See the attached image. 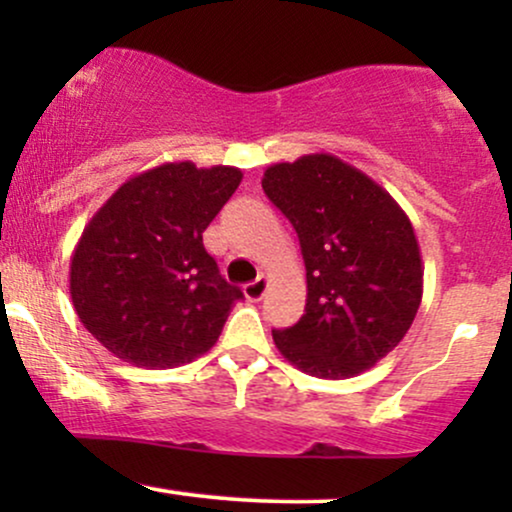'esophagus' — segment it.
<instances>
[{
	"label": "esophagus",
	"mask_w": 512,
	"mask_h": 512,
	"mask_svg": "<svg viewBox=\"0 0 512 512\" xmlns=\"http://www.w3.org/2000/svg\"><path fill=\"white\" fill-rule=\"evenodd\" d=\"M267 289H269V279H267V276H260V279L245 284V296H248L250 301H262Z\"/></svg>",
	"instance_id": "34e87169"
}]
</instances>
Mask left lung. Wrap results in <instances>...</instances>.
Instances as JSON below:
<instances>
[{
	"label": "left lung",
	"instance_id": "8db88e82",
	"mask_svg": "<svg viewBox=\"0 0 512 512\" xmlns=\"http://www.w3.org/2000/svg\"><path fill=\"white\" fill-rule=\"evenodd\" d=\"M262 190L301 240L308 298L274 344L303 373L354 378L402 342L424 293L414 226L366 173L330 154L264 170Z\"/></svg>",
	"mask_w": 512,
	"mask_h": 512
}]
</instances>
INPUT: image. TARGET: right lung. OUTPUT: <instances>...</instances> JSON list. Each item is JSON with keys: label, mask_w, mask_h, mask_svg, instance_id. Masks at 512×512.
I'll return each mask as SVG.
<instances>
[{"label": "right lung", "mask_w": 512, "mask_h": 512, "mask_svg": "<svg viewBox=\"0 0 512 512\" xmlns=\"http://www.w3.org/2000/svg\"><path fill=\"white\" fill-rule=\"evenodd\" d=\"M240 180L233 166L163 163L129 178L93 214L69 264V293L110 354L173 368L216 344L243 291L223 279L202 233Z\"/></svg>", "instance_id": "1"}]
</instances>
